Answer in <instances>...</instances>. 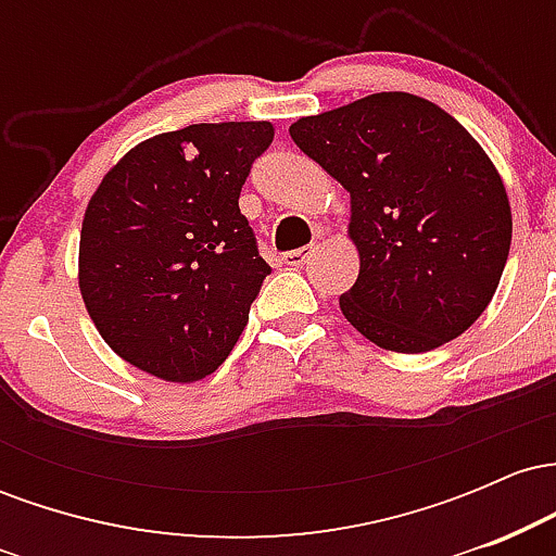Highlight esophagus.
<instances>
[{
	"label": "esophagus",
	"mask_w": 556,
	"mask_h": 556,
	"mask_svg": "<svg viewBox=\"0 0 556 556\" xmlns=\"http://www.w3.org/2000/svg\"><path fill=\"white\" fill-rule=\"evenodd\" d=\"M314 253H316L314 248H298V251L285 253V264H287V266H295V269H303V266L308 264Z\"/></svg>",
	"instance_id": "34e87169"
}]
</instances>
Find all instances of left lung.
<instances>
[{"mask_svg": "<svg viewBox=\"0 0 556 556\" xmlns=\"http://www.w3.org/2000/svg\"><path fill=\"white\" fill-rule=\"evenodd\" d=\"M290 136L350 193L361 274L340 308L394 353H429L486 311L513 240L504 182L465 127L420 96L371 93Z\"/></svg>", "mask_w": 556, "mask_h": 556, "instance_id": "1", "label": "left lung"}]
</instances>
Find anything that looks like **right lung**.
<instances>
[{"mask_svg":"<svg viewBox=\"0 0 556 556\" xmlns=\"http://www.w3.org/2000/svg\"><path fill=\"white\" fill-rule=\"evenodd\" d=\"M271 123L188 125L127 151L80 229V295L119 358L164 381L214 374L271 266L240 214Z\"/></svg>","mask_w":556,"mask_h":556,"instance_id":"1","label":"right lung"}]
</instances>
